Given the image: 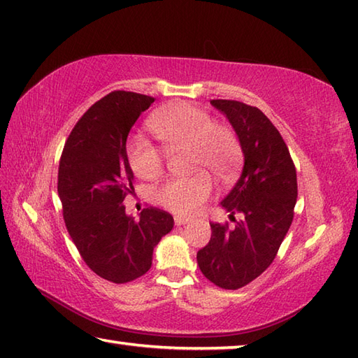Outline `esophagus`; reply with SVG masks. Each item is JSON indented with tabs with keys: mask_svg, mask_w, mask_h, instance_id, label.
Instances as JSON below:
<instances>
[{
	"mask_svg": "<svg viewBox=\"0 0 358 358\" xmlns=\"http://www.w3.org/2000/svg\"><path fill=\"white\" fill-rule=\"evenodd\" d=\"M190 221H192L190 218H185V217H174V222H176V226H184Z\"/></svg>",
	"mask_w": 358,
	"mask_h": 358,
	"instance_id": "1",
	"label": "esophagus"
}]
</instances>
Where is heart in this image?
<instances>
[{
	"mask_svg": "<svg viewBox=\"0 0 358 358\" xmlns=\"http://www.w3.org/2000/svg\"><path fill=\"white\" fill-rule=\"evenodd\" d=\"M152 132L168 150L190 148L193 170H206L218 179H231L243 156L240 138L232 127L213 123L208 112L190 103H176L159 110L150 121ZM134 173L141 179H156L164 170L165 154L143 137L127 146ZM206 171L192 178H171L157 188L164 207L180 215L196 213L212 194V179Z\"/></svg>",
	"mask_w": 358,
	"mask_h": 358,
	"instance_id": "1",
	"label": "heart"
}]
</instances>
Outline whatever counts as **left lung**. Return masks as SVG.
Masks as SVG:
<instances>
[{"label":"left lung","mask_w":358,"mask_h":358,"mask_svg":"<svg viewBox=\"0 0 358 358\" xmlns=\"http://www.w3.org/2000/svg\"><path fill=\"white\" fill-rule=\"evenodd\" d=\"M240 138L245 154L241 176L221 206L234 227L210 222L212 237L198 251L202 274L224 289H238L275 259L294 217L296 168L280 132L257 107L234 99H212ZM241 213L237 222L233 215Z\"/></svg>","instance_id":"8db88e82"}]
</instances>
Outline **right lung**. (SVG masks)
Returning <instances> with one entry per match:
<instances>
[{
	"label": "right lung",
	"instance_id": "1",
	"mask_svg": "<svg viewBox=\"0 0 358 358\" xmlns=\"http://www.w3.org/2000/svg\"><path fill=\"white\" fill-rule=\"evenodd\" d=\"M152 96L115 90L96 101L74 124L59 162L57 193L66 231L93 273L126 284L148 273L152 251L173 229L168 212L148 207L126 215L134 193L126 140Z\"/></svg>",
	"mask_w": 358,
	"mask_h": 358
}]
</instances>
